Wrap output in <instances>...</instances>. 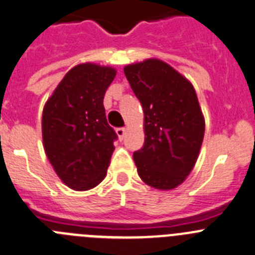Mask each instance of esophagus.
I'll list each match as a JSON object with an SVG mask.
<instances>
[{"mask_svg": "<svg viewBox=\"0 0 255 255\" xmlns=\"http://www.w3.org/2000/svg\"><path fill=\"white\" fill-rule=\"evenodd\" d=\"M116 132H117V135H118V138L122 141V139L125 138L126 133H127V129H126V128H117Z\"/></svg>", "mask_w": 255, "mask_h": 255, "instance_id": "obj_1", "label": "esophagus"}]
</instances>
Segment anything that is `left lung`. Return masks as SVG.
Returning a JSON list of instances; mask_svg holds the SVG:
<instances>
[{
  "label": "left lung",
  "mask_w": 255,
  "mask_h": 255,
  "mask_svg": "<svg viewBox=\"0 0 255 255\" xmlns=\"http://www.w3.org/2000/svg\"><path fill=\"white\" fill-rule=\"evenodd\" d=\"M144 114V144L133 153L142 181L157 190L181 185L194 168L205 120L191 83L158 59L125 66Z\"/></svg>",
  "instance_id": "obj_1"
}]
</instances>
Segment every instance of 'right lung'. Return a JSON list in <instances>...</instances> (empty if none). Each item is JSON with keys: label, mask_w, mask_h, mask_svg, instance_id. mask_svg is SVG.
Masks as SVG:
<instances>
[{"label": "right lung", "mask_w": 255, "mask_h": 255, "mask_svg": "<svg viewBox=\"0 0 255 255\" xmlns=\"http://www.w3.org/2000/svg\"><path fill=\"white\" fill-rule=\"evenodd\" d=\"M116 69L84 63L65 74L42 111V142L56 175L85 191L103 181L117 134L108 125L104 94Z\"/></svg>", "instance_id": "right-lung-1"}]
</instances>
